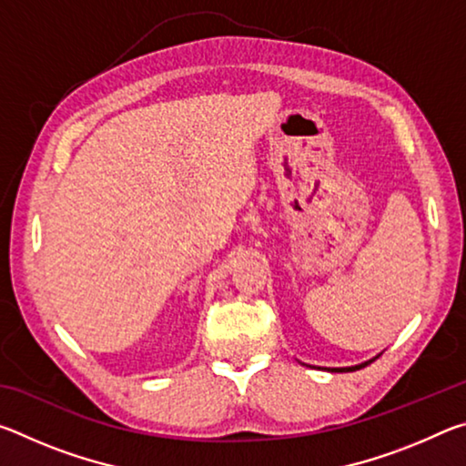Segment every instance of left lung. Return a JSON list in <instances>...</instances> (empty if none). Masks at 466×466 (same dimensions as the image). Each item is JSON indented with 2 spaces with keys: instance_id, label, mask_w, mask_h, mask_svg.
<instances>
[{
  "instance_id": "8db88e82",
  "label": "left lung",
  "mask_w": 466,
  "mask_h": 466,
  "mask_svg": "<svg viewBox=\"0 0 466 466\" xmlns=\"http://www.w3.org/2000/svg\"><path fill=\"white\" fill-rule=\"evenodd\" d=\"M374 360H370V361H364V364H360V366H351V368H333V372H356V370H361V368H366L368 364H372Z\"/></svg>"
}]
</instances>
